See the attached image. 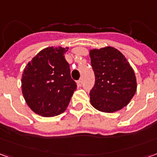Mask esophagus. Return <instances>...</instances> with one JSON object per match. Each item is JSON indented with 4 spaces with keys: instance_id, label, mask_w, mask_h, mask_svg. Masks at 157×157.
Instances as JSON below:
<instances>
[{
    "instance_id": "1",
    "label": "esophagus",
    "mask_w": 157,
    "mask_h": 157,
    "mask_svg": "<svg viewBox=\"0 0 157 157\" xmlns=\"http://www.w3.org/2000/svg\"><path fill=\"white\" fill-rule=\"evenodd\" d=\"M82 82H83V80H82V78H81L78 82H77V84H78L79 86H81L82 85Z\"/></svg>"
}]
</instances>
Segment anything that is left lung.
<instances>
[{"label": "left lung", "instance_id": "1", "mask_svg": "<svg viewBox=\"0 0 157 157\" xmlns=\"http://www.w3.org/2000/svg\"><path fill=\"white\" fill-rule=\"evenodd\" d=\"M95 84L90 101L101 112L113 113L128 105L137 88L134 70L124 55L113 47L90 50Z\"/></svg>", "mask_w": 157, "mask_h": 157}]
</instances>
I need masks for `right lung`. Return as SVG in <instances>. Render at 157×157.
Wrapping results in <instances>:
<instances>
[{
	"label": "right lung",
	"mask_w": 157,
	"mask_h": 157,
	"mask_svg": "<svg viewBox=\"0 0 157 157\" xmlns=\"http://www.w3.org/2000/svg\"><path fill=\"white\" fill-rule=\"evenodd\" d=\"M68 48H44L23 71L22 95L29 108L39 115L53 117L62 113L76 90L65 58Z\"/></svg>",
	"instance_id": "1"
}]
</instances>
